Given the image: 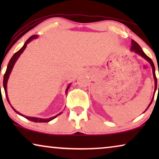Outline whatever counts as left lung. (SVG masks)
Here are the masks:
<instances>
[{
    "mask_svg": "<svg viewBox=\"0 0 159 159\" xmlns=\"http://www.w3.org/2000/svg\"><path fill=\"white\" fill-rule=\"evenodd\" d=\"M131 50L132 51H133L134 52H135V53H137L138 54H139V55H140L142 57H143L144 58H145L148 61L150 64H151V66H152V69H153V77H154V80H155V89L156 90V88H157V78H156V72H155V66H154V64H153V62L152 61V60L151 59V58H149L148 56L146 54H145L144 52H143V51L142 50V48H141L140 45H139V44L138 43H136L135 41L132 40V47H131ZM158 90H159V84H158ZM154 98V96H153ZM153 100H152V101L151 102V103H150L149 106H151V104L152 103V102H153ZM148 106V107H149ZM147 108V109H148ZM146 109V110H147ZM146 110L145 111H146Z\"/></svg>",
    "mask_w": 159,
    "mask_h": 159,
    "instance_id": "8db88e82",
    "label": "left lung"
}]
</instances>
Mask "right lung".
I'll list each match as a JSON object with an SVG mask.
<instances>
[{
    "instance_id": "1",
    "label": "right lung",
    "mask_w": 159,
    "mask_h": 159,
    "mask_svg": "<svg viewBox=\"0 0 159 159\" xmlns=\"http://www.w3.org/2000/svg\"><path fill=\"white\" fill-rule=\"evenodd\" d=\"M37 37H38L37 35H32V36L30 37V38L29 39H28V40H27V41H26V43H25V45H23V47L21 48L20 50H19V51H17L16 53H15L14 54V56H12L11 58V60L9 61V62H8V66H7V69H6V71L5 74H4V77H3V88H4V90H5L6 98H7V101H8V103H9V101H8V98L7 90H6V86H7V82H8V77H9V75H10L11 71L13 67H14V64H15V62H16V60L18 59V58L19 57V56H20L21 53H22V52H23L24 51H25V49L26 48V47H27V43H30V41H31L32 40H33V39L36 38ZM69 86H70V84H69V85L68 86V88H67V89H66V93H67V90H69ZM9 104H10V103H9ZM10 105H11V104H10ZM11 108H13V110H14L15 112L17 113V114H20V115H21V116H23V115L21 114L20 113H19L18 111H16L15 110L14 108L12 107V106H11ZM60 114H61L56 115V116H53V117H51V118H49V119H39V118H35V117H29V116H23L25 117V118L27 119H28V120L32 121H34V122H48V121L53 120V119H55L56 116H58V115H60Z\"/></svg>"
}]
</instances>
